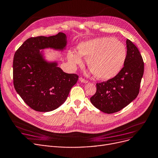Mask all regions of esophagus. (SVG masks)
Listing matches in <instances>:
<instances>
[{"mask_svg": "<svg viewBox=\"0 0 158 158\" xmlns=\"http://www.w3.org/2000/svg\"><path fill=\"white\" fill-rule=\"evenodd\" d=\"M79 80H80V81H81V82H84V83H87V80H85V79H84V78H83L82 77H80V78H79Z\"/></svg>", "mask_w": 158, "mask_h": 158, "instance_id": "obj_1", "label": "esophagus"}]
</instances>
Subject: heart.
I'll use <instances>...</instances> for the list:
<instances>
[{
    "mask_svg": "<svg viewBox=\"0 0 158 158\" xmlns=\"http://www.w3.org/2000/svg\"><path fill=\"white\" fill-rule=\"evenodd\" d=\"M78 52L70 51L69 60L80 64L81 56L87 57L88 68L101 80L114 78L123 69L127 59V48L124 44L113 37H102L80 43Z\"/></svg>",
    "mask_w": 158,
    "mask_h": 158,
    "instance_id": "b5f03b06",
    "label": "heart"
}]
</instances>
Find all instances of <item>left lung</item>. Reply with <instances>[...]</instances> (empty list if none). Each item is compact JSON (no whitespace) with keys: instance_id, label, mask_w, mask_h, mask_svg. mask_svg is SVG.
<instances>
[{"instance_id":"1","label":"left lung","mask_w":158,"mask_h":158,"mask_svg":"<svg viewBox=\"0 0 158 158\" xmlns=\"http://www.w3.org/2000/svg\"><path fill=\"white\" fill-rule=\"evenodd\" d=\"M127 47V59L121 71L114 78L97 83L96 93L90 98L92 104L104 113L121 110L139 93L144 61L137 47L128 39Z\"/></svg>"}]
</instances>
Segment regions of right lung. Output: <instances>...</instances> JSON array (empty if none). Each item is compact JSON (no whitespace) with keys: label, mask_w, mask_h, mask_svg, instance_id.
Returning <instances> with one entry per match:
<instances>
[{"label":"right lung","mask_w":158,"mask_h":158,"mask_svg":"<svg viewBox=\"0 0 158 158\" xmlns=\"http://www.w3.org/2000/svg\"><path fill=\"white\" fill-rule=\"evenodd\" d=\"M66 43V35L62 32L49 37H32L25 41L14 54L15 89L35 111L48 112L59 108L77 82L78 75L64 73L56 63H47L40 52L48 47L63 50Z\"/></svg>","instance_id":"right-lung-1"}]
</instances>
